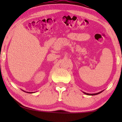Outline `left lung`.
Listing matches in <instances>:
<instances>
[{"mask_svg": "<svg viewBox=\"0 0 122 122\" xmlns=\"http://www.w3.org/2000/svg\"><path fill=\"white\" fill-rule=\"evenodd\" d=\"M102 92H103V91H101V92H99V93H94V94H89V93H85V92H83V93H84L85 94L89 95V96H95V95H97V94H99V93H102Z\"/></svg>", "mask_w": 122, "mask_h": 122, "instance_id": "left-lung-1", "label": "left lung"}]
</instances>
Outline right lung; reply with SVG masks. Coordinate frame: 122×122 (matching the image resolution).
<instances>
[{
    "label": "right lung",
    "instance_id": "right-lung-1",
    "mask_svg": "<svg viewBox=\"0 0 122 122\" xmlns=\"http://www.w3.org/2000/svg\"><path fill=\"white\" fill-rule=\"evenodd\" d=\"M24 92H25V91H24ZM26 93H33V92H26Z\"/></svg>",
    "mask_w": 122,
    "mask_h": 122
}]
</instances>
